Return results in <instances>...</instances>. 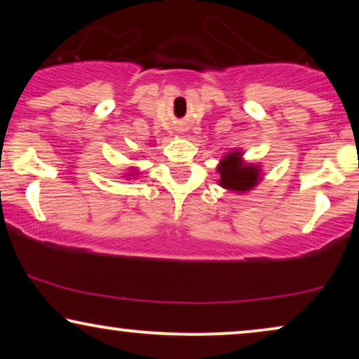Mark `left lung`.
<instances>
[{"label": "left lung", "instance_id": "1", "mask_svg": "<svg viewBox=\"0 0 359 359\" xmlns=\"http://www.w3.org/2000/svg\"><path fill=\"white\" fill-rule=\"evenodd\" d=\"M220 186L232 191L252 189L258 181V170L255 166H243L240 154H229L219 165Z\"/></svg>", "mask_w": 359, "mask_h": 359}]
</instances>
